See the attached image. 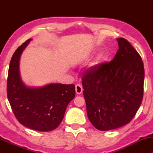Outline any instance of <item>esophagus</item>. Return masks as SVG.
Here are the masks:
<instances>
[{
  "label": "esophagus",
  "mask_w": 153,
  "mask_h": 153,
  "mask_svg": "<svg viewBox=\"0 0 153 153\" xmlns=\"http://www.w3.org/2000/svg\"><path fill=\"white\" fill-rule=\"evenodd\" d=\"M75 91H76V94L80 95V94L83 92V87L81 86V85L80 84H77L76 86H75Z\"/></svg>",
  "instance_id": "esophagus-1"
}]
</instances>
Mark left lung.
I'll return each mask as SVG.
<instances>
[{"mask_svg": "<svg viewBox=\"0 0 153 153\" xmlns=\"http://www.w3.org/2000/svg\"><path fill=\"white\" fill-rule=\"evenodd\" d=\"M119 49L109 63L95 66L82 78L89 120L107 131L128 124L141 105L144 67L127 39L117 38Z\"/></svg>", "mask_w": 153, "mask_h": 153, "instance_id": "1", "label": "left lung"}]
</instances>
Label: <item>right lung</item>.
<instances>
[{
  "mask_svg": "<svg viewBox=\"0 0 153 153\" xmlns=\"http://www.w3.org/2000/svg\"><path fill=\"white\" fill-rule=\"evenodd\" d=\"M32 39L20 46L9 66L7 93L14 116L21 124L40 131L55 129L62 122L68 104L75 97L74 84L52 83L28 86L21 78V56Z\"/></svg>",
  "mask_w": 153,
  "mask_h": 153,
  "instance_id": "right-lung-1",
  "label": "right lung"
}]
</instances>
